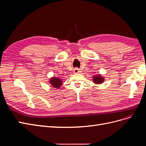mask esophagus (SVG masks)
<instances>
[{"label": "esophagus", "instance_id": "esophagus-1", "mask_svg": "<svg viewBox=\"0 0 146 146\" xmlns=\"http://www.w3.org/2000/svg\"><path fill=\"white\" fill-rule=\"evenodd\" d=\"M74 72L75 74L80 72V69H78V68H75V69H74Z\"/></svg>", "mask_w": 146, "mask_h": 146}]
</instances>
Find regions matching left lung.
<instances>
[{
	"label": "left lung",
	"mask_w": 146,
	"mask_h": 146,
	"mask_svg": "<svg viewBox=\"0 0 146 146\" xmlns=\"http://www.w3.org/2000/svg\"><path fill=\"white\" fill-rule=\"evenodd\" d=\"M93 80H94V83H96L97 84H100V83L103 82L104 78L98 75V76H96L93 77Z\"/></svg>",
	"instance_id": "obj_1"
}]
</instances>
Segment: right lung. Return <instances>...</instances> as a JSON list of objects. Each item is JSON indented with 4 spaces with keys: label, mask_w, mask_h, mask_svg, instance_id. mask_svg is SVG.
I'll return each instance as SVG.
<instances>
[{
    "label": "right lung",
    "mask_w": 146,
    "mask_h": 146,
    "mask_svg": "<svg viewBox=\"0 0 146 146\" xmlns=\"http://www.w3.org/2000/svg\"><path fill=\"white\" fill-rule=\"evenodd\" d=\"M50 83L55 88H58L61 86V84H62V82L60 80V79L56 78V77H53L51 78V80L50 81Z\"/></svg>",
    "instance_id": "right-lung-1"
}]
</instances>
